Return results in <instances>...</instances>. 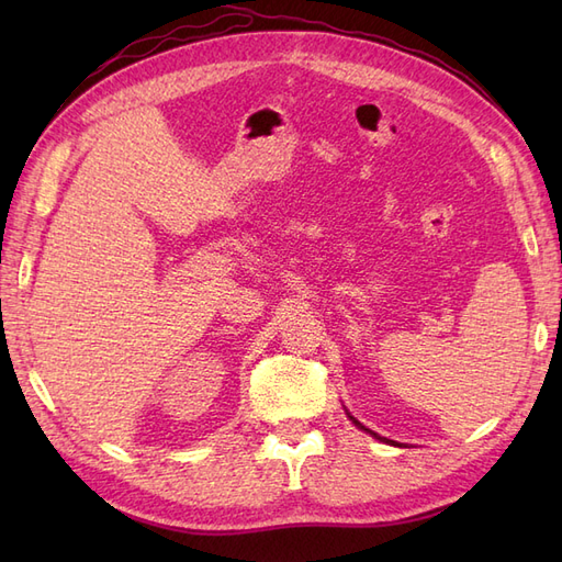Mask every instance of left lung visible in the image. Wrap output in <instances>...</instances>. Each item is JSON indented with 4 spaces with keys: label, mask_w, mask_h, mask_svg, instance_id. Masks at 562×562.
<instances>
[{
    "label": "left lung",
    "mask_w": 562,
    "mask_h": 562,
    "mask_svg": "<svg viewBox=\"0 0 562 562\" xmlns=\"http://www.w3.org/2000/svg\"><path fill=\"white\" fill-rule=\"evenodd\" d=\"M345 413H347V417L351 419V424H353V427H359L361 431L370 434L372 438H378V440H380V443H386V446H398V443H396V440H391V438H384V436H380V434H375V431H370V429H366V427H363V424H361L359 419H356V417H351V413H349V411H345Z\"/></svg>",
    "instance_id": "1"
}]
</instances>
